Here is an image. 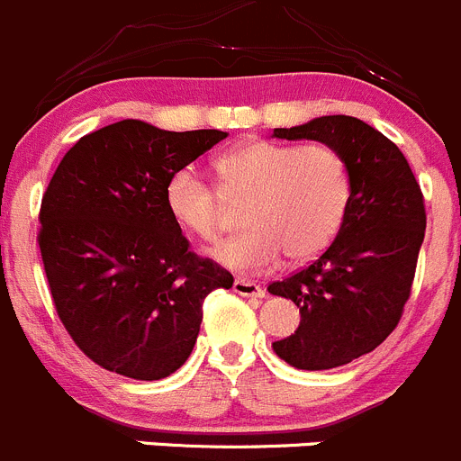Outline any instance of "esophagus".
I'll return each instance as SVG.
<instances>
[{
    "mask_svg": "<svg viewBox=\"0 0 461 461\" xmlns=\"http://www.w3.org/2000/svg\"><path fill=\"white\" fill-rule=\"evenodd\" d=\"M234 294L243 295V298H264L266 291L261 289L259 284L250 282V279L236 277V279H234Z\"/></svg>",
    "mask_w": 461,
    "mask_h": 461,
    "instance_id": "34e87169",
    "label": "esophagus"
}]
</instances>
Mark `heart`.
Returning <instances> with one entry per match:
<instances>
[{
    "mask_svg": "<svg viewBox=\"0 0 461 461\" xmlns=\"http://www.w3.org/2000/svg\"><path fill=\"white\" fill-rule=\"evenodd\" d=\"M218 186L195 166L170 172L163 200L186 234L211 243L225 225L227 202L245 200L236 236L218 243L211 257L239 273H264L289 259L321 255L341 230L352 195L350 167L325 143L255 140L216 161Z\"/></svg>",
    "mask_w": 461,
    "mask_h": 461,
    "instance_id": "1",
    "label": "heart"
}]
</instances>
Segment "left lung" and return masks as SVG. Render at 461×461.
Instances as JSON below:
<instances>
[{"mask_svg":"<svg viewBox=\"0 0 461 461\" xmlns=\"http://www.w3.org/2000/svg\"><path fill=\"white\" fill-rule=\"evenodd\" d=\"M273 136L332 145L350 167L337 239L268 286L300 307L298 330L273 343L275 355L303 371H328L375 350L400 322L425 236L423 193L398 145L352 115H322Z\"/></svg>","mask_w":461,"mask_h":461,"instance_id":"left-lung-1","label":"left lung"}]
</instances>
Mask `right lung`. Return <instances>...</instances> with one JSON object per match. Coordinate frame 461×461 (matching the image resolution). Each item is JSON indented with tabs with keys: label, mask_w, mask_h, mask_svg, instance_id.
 <instances>
[{
	"label": "right lung",
	"mask_w": 461,
	"mask_h": 461,
	"mask_svg": "<svg viewBox=\"0 0 461 461\" xmlns=\"http://www.w3.org/2000/svg\"><path fill=\"white\" fill-rule=\"evenodd\" d=\"M227 139L120 120L77 140L42 195L51 300L88 359L133 380L177 371L200 334L202 303L234 277L188 248L163 200L170 172Z\"/></svg>",
	"instance_id": "right-lung-1"
}]
</instances>
